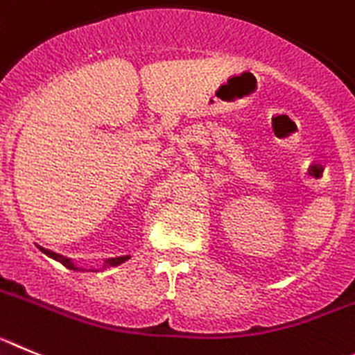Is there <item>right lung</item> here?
Returning <instances> with one entry per match:
<instances>
[{
	"label": "right lung",
	"mask_w": 355,
	"mask_h": 355,
	"mask_svg": "<svg viewBox=\"0 0 355 355\" xmlns=\"http://www.w3.org/2000/svg\"><path fill=\"white\" fill-rule=\"evenodd\" d=\"M38 249L42 251L44 254H47L49 258H53V260L60 261V263H63L67 267V269H72V270H90V272H97V270H102V269H107V267H116V265L123 263V261L129 260V254H125V257H116V258H107V260H104V265H102V269H81V267H76L74 261L70 260V258H65L63 254H58V253H53V251H49V249H44L38 245Z\"/></svg>",
	"instance_id": "add662e5"
}]
</instances>
